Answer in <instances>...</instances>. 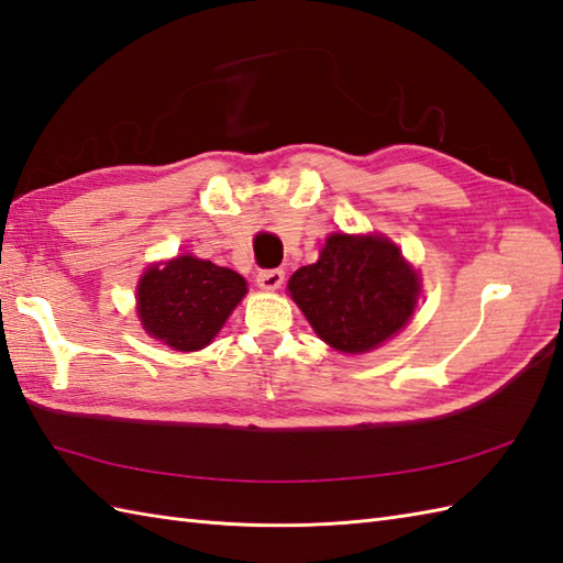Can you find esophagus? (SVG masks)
Segmentation results:
<instances>
[{"mask_svg": "<svg viewBox=\"0 0 563 563\" xmlns=\"http://www.w3.org/2000/svg\"><path fill=\"white\" fill-rule=\"evenodd\" d=\"M283 280H285V271H280V268H266V271H258V275H256L258 288H263V290H278Z\"/></svg>", "mask_w": 563, "mask_h": 563, "instance_id": "34e87169", "label": "esophagus"}]
</instances>
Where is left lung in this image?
<instances>
[{"label":"left lung","mask_w":563,"mask_h":563,"mask_svg":"<svg viewBox=\"0 0 563 563\" xmlns=\"http://www.w3.org/2000/svg\"><path fill=\"white\" fill-rule=\"evenodd\" d=\"M418 275L385 236L331 234L317 263L292 273L288 290L321 341L365 353L413 314Z\"/></svg>","instance_id":"8db88e82"}]
</instances>
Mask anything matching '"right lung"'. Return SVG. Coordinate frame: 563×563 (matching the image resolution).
I'll list each match as a JSON object with an SVG mask.
<instances>
[{
    "mask_svg": "<svg viewBox=\"0 0 563 563\" xmlns=\"http://www.w3.org/2000/svg\"><path fill=\"white\" fill-rule=\"evenodd\" d=\"M246 292L242 275L210 261L178 256L152 266L137 285V312L150 336L176 351H200Z\"/></svg>",
    "mask_w": 563,
    "mask_h": 563,
    "instance_id": "1",
    "label": "right lung"
}]
</instances>
